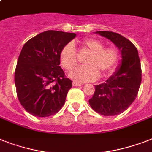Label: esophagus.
Here are the masks:
<instances>
[{
	"label": "esophagus",
	"instance_id": "esophagus-1",
	"mask_svg": "<svg viewBox=\"0 0 152 152\" xmlns=\"http://www.w3.org/2000/svg\"><path fill=\"white\" fill-rule=\"evenodd\" d=\"M72 85H73L74 87H79V86H82V83H76V82H72Z\"/></svg>",
	"mask_w": 152,
	"mask_h": 152
}]
</instances>
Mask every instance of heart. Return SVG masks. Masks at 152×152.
I'll return each instance as SVG.
<instances>
[{"label":"heart","mask_w":152,"mask_h":152,"mask_svg":"<svg viewBox=\"0 0 152 152\" xmlns=\"http://www.w3.org/2000/svg\"><path fill=\"white\" fill-rule=\"evenodd\" d=\"M80 45L89 53L87 65L78 66L69 72L71 79L79 83L94 81L97 76L102 77L110 73L119 61V53L115 48H104V44L97 39H87L81 41ZM61 63L65 69L71 70L76 65V49L72 43L64 47L60 53Z\"/></svg>","instance_id":"b5f03b06"}]
</instances>
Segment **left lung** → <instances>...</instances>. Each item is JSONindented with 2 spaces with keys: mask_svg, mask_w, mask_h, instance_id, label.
Masks as SVG:
<instances>
[{
  "mask_svg": "<svg viewBox=\"0 0 152 152\" xmlns=\"http://www.w3.org/2000/svg\"><path fill=\"white\" fill-rule=\"evenodd\" d=\"M94 33L111 40L120 51L122 59L116 71L105 82L95 86L89 104L102 115H117L129 108L140 88L141 68L137 49L119 33L109 31Z\"/></svg>",
  "mask_w": 152,
  "mask_h": 152,
  "instance_id": "left-lung-1",
  "label": "left lung"
}]
</instances>
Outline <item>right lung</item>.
<instances>
[{
    "instance_id": "add662e5",
    "label": "right lung",
    "mask_w": 152,
    "mask_h": 152,
    "mask_svg": "<svg viewBox=\"0 0 152 152\" xmlns=\"http://www.w3.org/2000/svg\"><path fill=\"white\" fill-rule=\"evenodd\" d=\"M76 36L48 30L24 44L17 61L15 84L21 104L33 116H50L63 106L72 85L59 65L60 53Z\"/></svg>"
}]
</instances>
